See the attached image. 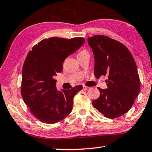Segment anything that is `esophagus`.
Wrapping results in <instances>:
<instances>
[{
	"instance_id": "1",
	"label": "esophagus",
	"mask_w": 152,
	"mask_h": 152,
	"mask_svg": "<svg viewBox=\"0 0 152 152\" xmlns=\"http://www.w3.org/2000/svg\"><path fill=\"white\" fill-rule=\"evenodd\" d=\"M83 90L87 91V90H88V89H90V88H89V87H87L86 86H83Z\"/></svg>"
}]
</instances>
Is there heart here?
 Returning <instances> with one entry per match:
<instances>
[{
	"mask_svg": "<svg viewBox=\"0 0 152 152\" xmlns=\"http://www.w3.org/2000/svg\"><path fill=\"white\" fill-rule=\"evenodd\" d=\"M83 52H86V51H85V50H83V51H81V53H83Z\"/></svg>",
	"mask_w": 152,
	"mask_h": 152,
	"instance_id": "obj_1",
	"label": "heart"
}]
</instances>
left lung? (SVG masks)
Returning <instances> with one entry per match:
<instances>
[{"label": "left lung", "mask_w": 152, "mask_h": 152, "mask_svg": "<svg viewBox=\"0 0 152 152\" xmlns=\"http://www.w3.org/2000/svg\"><path fill=\"white\" fill-rule=\"evenodd\" d=\"M94 55L96 78L107 75L108 88L99 90L92 104L104 116L119 117L130 110L140 91L136 63L128 48L121 42L104 36L88 39Z\"/></svg>", "instance_id": "left-lung-1"}]
</instances>
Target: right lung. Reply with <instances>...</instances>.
<instances>
[{
  "instance_id": "right-lung-1",
  "label": "right lung",
  "mask_w": 152,
  "mask_h": 152,
  "mask_svg": "<svg viewBox=\"0 0 152 152\" xmlns=\"http://www.w3.org/2000/svg\"><path fill=\"white\" fill-rule=\"evenodd\" d=\"M84 43L83 38L54 37L39 42L27 54L22 70L21 96L31 114L41 122L56 123L72 111L74 96L83 86L58 91L54 77L63 70L64 60Z\"/></svg>"
}]
</instances>
